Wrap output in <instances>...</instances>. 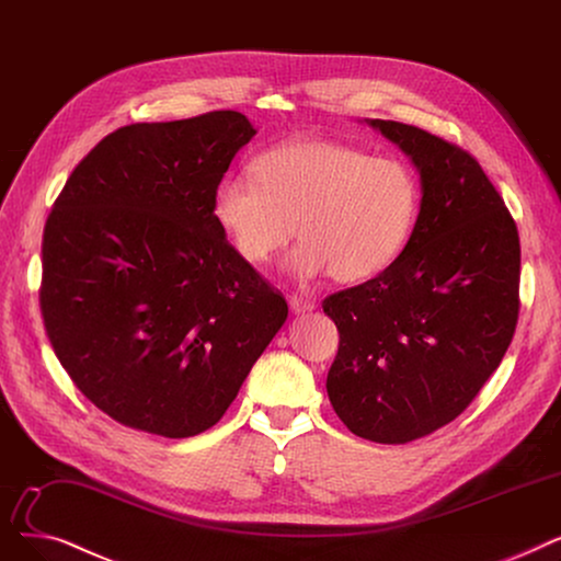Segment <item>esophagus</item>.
I'll use <instances>...</instances> for the list:
<instances>
[{
  "label": "esophagus",
  "mask_w": 561,
  "mask_h": 561,
  "mask_svg": "<svg viewBox=\"0 0 561 561\" xmlns=\"http://www.w3.org/2000/svg\"><path fill=\"white\" fill-rule=\"evenodd\" d=\"M289 308L295 312H310V310H314V301L308 299V297H301V295H291L289 297Z\"/></svg>",
  "instance_id": "1"
}]
</instances>
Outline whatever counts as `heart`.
Masks as SVG:
<instances>
[{
  "label": "heart",
  "instance_id": "b5f03b06",
  "mask_svg": "<svg viewBox=\"0 0 561 561\" xmlns=\"http://www.w3.org/2000/svg\"><path fill=\"white\" fill-rule=\"evenodd\" d=\"M253 178L226 175L211 215L249 264L304 237L287 270L299 280L333 272L354 283L381 274L407 247L420 190L407 164L354 146L297 139L262 152Z\"/></svg>",
  "mask_w": 561,
  "mask_h": 561
}]
</instances>
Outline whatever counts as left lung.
Instances as JSON below:
<instances>
[{
    "mask_svg": "<svg viewBox=\"0 0 561 561\" xmlns=\"http://www.w3.org/2000/svg\"><path fill=\"white\" fill-rule=\"evenodd\" d=\"M420 171L404 251L322 308L340 346L327 390L352 434L404 445L459 417L497 369L518 322L520 242L477 159L397 121H367Z\"/></svg>",
    "mask_w": 561,
    "mask_h": 561,
    "instance_id": "left-lung-1",
    "label": "left lung"
}]
</instances>
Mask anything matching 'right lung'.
<instances>
[{"label":"right lung","mask_w":561,"mask_h":561,"mask_svg":"<svg viewBox=\"0 0 561 561\" xmlns=\"http://www.w3.org/2000/svg\"><path fill=\"white\" fill-rule=\"evenodd\" d=\"M255 135L239 112L135 123L75 167L43 232L51 350L112 420L164 438L215 426L287 319L211 198Z\"/></svg>","instance_id":"right-lung-1"}]
</instances>
